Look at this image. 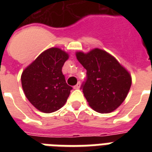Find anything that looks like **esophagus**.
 <instances>
[{"label": "esophagus", "mask_w": 152, "mask_h": 152, "mask_svg": "<svg viewBox=\"0 0 152 152\" xmlns=\"http://www.w3.org/2000/svg\"><path fill=\"white\" fill-rule=\"evenodd\" d=\"M80 88V82H78V83L76 84V85L74 86V89H79V88Z\"/></svg>", "instance_id": "1"}]
</instances>
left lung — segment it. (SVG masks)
Here are the masks:
<instances>
[{
    "mask_svg": "<svg viewBox=\"0 0 152 152\" xmlns=\"http://www.w3.org/2000/svg\"><path fill=\"white\" fill-rule=\"evenodd\" d=\"M87 70L83 93L88 105L99 113H110L118 108L129 91L132 77L115 57L95 48L88 53H76Z\"/></svg>",
    "mask_w": 152,
    "mask_h": 152,
    "instance_id": "obj_1",
    "label": "left lung"
}]
</instances>
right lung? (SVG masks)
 Here are the masks:
<instances>
[{
  "label": "right lung",
  "mask_w": 152,
  "mask_h": 152,
  "mask_svg": "<svg viewBox=\"0 0 152 152\" xmlns=\"http://www.w3.org/2000/svg\"><path fill=\"white\" fill-rule=\"evenodd\" d=\"M69 57L61 49L52 47L23 71L21 83L25 96L39 111L55 112L66 102L72 88L66 83L61 69Z\"/></svg>",
  "instance_id": "1"
}]
</instances>
